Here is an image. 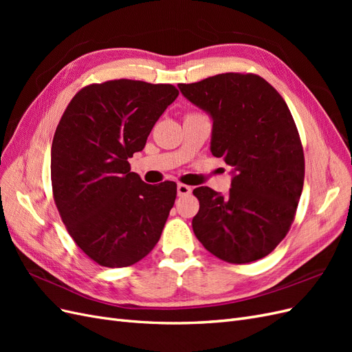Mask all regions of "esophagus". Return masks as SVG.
<instances>
[{
  "mask_svg": "<svg viewBox=\"0 0 352 352\" xmlns=\"http://www.w3.org/2000/svg\"><path fill=\"white\" fill-rule=\"evenodd\" d=\"M176 189H177V195L179 197H184V195H188V194L192 192V188L188 186V185H184V184H179Z\"/></svg>",
  "mask_w": 352,
  "mask_h": 352,
  "instance_id": "1",
  "label": "esophagus"
}]
</instances>
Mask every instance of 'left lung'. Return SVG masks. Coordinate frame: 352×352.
Listing matches in <instances>:
<instances>
[{
  "mask_svg": "<svg viewBox=\"0 0 352 352\" xmlns=\"http://www.w3.org/2000/svg\"><path fill=\"white\" fill-rule=\"evenodd\" d=\"M177 87L210 116V151L232 167L226 197L207 186L194 189L195 236L228 263L260 260L286 236L302 192L304 153L291 111L255 74L221 73Z\"/></svg>",
  "mask_w": 352,
  "mask_h": 352,
  "instance_id": "left-lung-1",
  "label": "left lung"
}]
</instances>
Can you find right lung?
<instances>
[{
  "label": "right lung",
  "mask_w": 352,
  "mask_h": 352,
  "mask_svg": "<svg viewBox=\"0 0 352 352\" xmlns=\"http://www.w3.org/2000/svg\"><path fill=\"white\" fill-rule=\"evenodd\" d=\"M173 85L95 83L74 95L51 146V184L78 247L104 267H126L155 247L176 199V184L148 185L127 158L142 151Z\"/></svg>",
  "instance_id": "1"
}]
</instances>
